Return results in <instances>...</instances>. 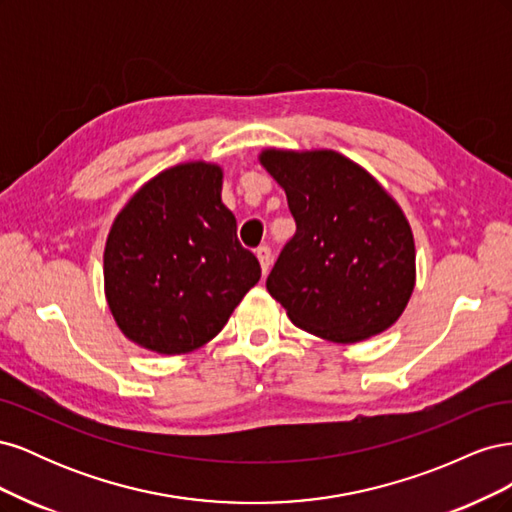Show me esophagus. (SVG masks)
<instances>
[{
  "mask_svg": "<svg viewBox=\"0 0 512 512\" xmlns=\"http://www.w3.org/2000/svg\"><path fill=\"white\" fill-rule=\"evenodd\" d=\"M256 258H258V262H260V269H262V273H269V269H271V247L269 245H260L258 250H256Z\"/></svg>",
  "mask_w": 512,
  "mask_h": 512,
  "instance_id": "esophagus-1",
  "label": "esophagus"
}]
</instances>
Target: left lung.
Segmentation results:
<instances>
[{"label":"left lung","instance_id":"8db88e82","mask_svg":"<svg viewBox=\"0 0 512 512\" xmlns=\"http://www.w3.org/2000/svg\"><path fill=\"white\" fill-rule=\"evenodd\" d=\"M260 164L282 185L297 232L267 290L299 329L356 344L397 322L412 297V228L363 166L331 149H265Z\"/></svg>","mask_w":512,"mask_h":512}]
</instances>
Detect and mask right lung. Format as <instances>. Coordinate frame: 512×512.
I'll return each mask as SVG.
<instances>
[{
  "mask_svg": "<svg viewBox=\"0 0 512 512\" xmlns=\"http://www.w3.org/2000/svg\"><path fill=\"white\" fill-rule=\"evenodd\" d=\"M222 168L162 170L119 211L104 247V294L121 333L158 354L192 352L218 335L260 280L222 203Z\"/></svg>",
  "mask_w": 512,
  "mask_h": 512,
  "instance_id": "add662e5",
  "label": "right lung"
}]
</instances>
